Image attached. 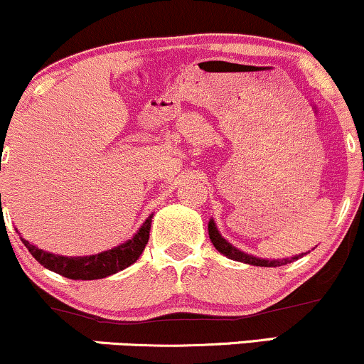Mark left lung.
Segmentation results:
<instances>
[{
    "label": "left lung",
    "instance_id": "obj_1",
    "mask_svg": "<svg viewBox=\"0 0 364 364\" xmlns=\"http://www.w3.org/2000/svg\"><path fill=\"white\" fill-rule=\"evenodd\" d=\"M208 236H210L212 245L215 246L217 252L223 253L224 257L231 258V260H235V262H243V263H248V265H255V267H281V265H287V263L298 260V258H301L303 255H306V253H299V255H296V257L281 258V260H279V258H277V260H270V258L253 257V255L245 253V252H241V250H237L236 246H232L228 240H225V237H223V235H220V232H219V229H217L214 219L208 220Z\"/></svg>",
    "mask_w": 364,
    "mask_h": 364
}]
</instances>
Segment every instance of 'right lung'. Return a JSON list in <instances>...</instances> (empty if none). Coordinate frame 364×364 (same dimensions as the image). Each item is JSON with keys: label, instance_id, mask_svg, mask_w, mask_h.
I'll return each mask as SVG.
<instances>
[{"label": "right lung", "instance_id": "obj_1", "mask_svg": "<svg viewBox=\"0 0 364 364\" xmlns=\"http://www.w3.org/2000/svg\"><path fill=\"white\" fill-rule=\"evenodd\" d=\"M152 217L154 214H150L145 219V223L140 225L139 231L133 235V237L124 241V243L114 246L111 250H106V252L87 255V257H65V255L49 253L37 248L36 245L28 243L22 236H20V240H22L25 248L31 252L32 257L41 265H44L46 269L53 270V272L60 274L63 277L73 279V281H94V279L109 277V275L124 270L132 263L139 260L141 252L145 250V245L149 243Z\"/></svg>", "mask_w": 364, "mask_h": 364}]
</instances>
